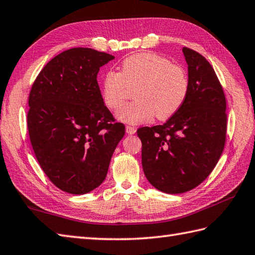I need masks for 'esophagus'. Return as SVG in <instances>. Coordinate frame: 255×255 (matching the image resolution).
Masks as SVG:
<instances>
[{"label": "esophagus", "instance_id": "1", "mask_svg": "<svg viewBox=\"0 0 255 255\" xmlns=\"http://www.w3.org/2000/svg\"><path fill=\"white\" fill-rule=\"evenodd\" d=\"M136 131H137V129L134 128V127H132V126H126V132L128 134H133V133H136Z\"/></svg>", "mask_w": 255, "mask_h": 255}]
</instances>
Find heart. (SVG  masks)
<instances>
[{
    "instance_id": "heart-1",
    "label": "heart",
    "mask_w": 255,
    "mask_h": 255,
    "mask_svg": "<svg viewBox=\"0 0 255 255\" xmlns=\"http://www.w3.org/2000/svg\"><path fill=\"white\" fill-rule=\"evenodd\" d=\"M134 90L136 100L123 106L117 118L136 125L172 117L186 100L188 80L185 71L170 60L153 52H140L125 58L121 72L108 70L103 78L102 97L111 110H117L130 99Z\"/></svg>"
}]
</instances>
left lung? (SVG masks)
<instances>
[{"label":"left lung","mask_w":255,"mask_h":255,"mask_svg":"<svg viewBox=\"0 0 255 255\" xmlns=\"http://www.w3.org/2000/svg\"><path fill=\"white\" fill-rule=\"evenodd\" d=\"M183 55L188 72L184 104L165 124L137 130L144 175L167 194L198 186L217 164L226 142V99L217 75L198 52L183 48Z\"/></svg>","instance_id":"8db88e82"}]
</instances>
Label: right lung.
Returning <instances> with one entry per match:
<instances>
[{
	"label": "right lung",
	"instance_id": "add662e5",
	"mask_svg": "<svg viewBox=\"0 0 255 255\" xmlns=\"http://www.w3.org/2000/svg\"><path fill=\"white\" fill-rule=\"evenodd\" d=\"M115 58L72 48L48 62L30 90L27 126L42 171L61 191L83 195L99 187L125 136L103 101L97 73Z\"/></svg>",
	"mask_w": 255,
	"mask_h": 255
}]
</instances>
